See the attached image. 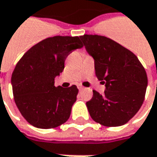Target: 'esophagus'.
Wrapping results in <instances>:
<instances>
[{
	"label": "esophagus",
	"instance_id": "1",
	"mask_svg": "<svg viewBox=\"0 0 157 157\" xmlns=\"http://www.w3.org/2000/svg\"><path fill=\"white\" fill-rule=\"evenodd\" d=\"M84 89V87H82V86H81V85H79L78 86V89L81 91V90H82V89Z\"/></svg>",
	"mask_w": 157,
	"mask_h": 157
}]
</instances>
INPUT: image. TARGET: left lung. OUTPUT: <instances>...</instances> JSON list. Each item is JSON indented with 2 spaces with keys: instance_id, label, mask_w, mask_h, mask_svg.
<instances>
[{
  "instance_id": "left-lung-1",
  "label": "left lung",
  "mask_w": 157,
  "mask_h": 157,
  "mask_svg": "<svg viewBox=\"0 0 157 157\" xmlns=\"http://www.w3.org/2000/svg\"><path fill=\"white\" fill-rule=\"evenodd\" d=\"M95 61V75L105 85L101 95L93 90L86 105L91 118L106 127L127 123L143 104L148 77L132 52L108 37L97 35L80 36Z\"/></svg>"
}]
</instances>
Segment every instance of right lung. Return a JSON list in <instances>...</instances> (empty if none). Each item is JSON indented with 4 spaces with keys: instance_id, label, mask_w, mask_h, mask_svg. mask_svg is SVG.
<instances>
[{
    "instance_id": "right-lung-1",
    "label": "right lung",
    "mask_w": 157,
    "mask_h": 157,
    "mask_svg": "<svg viewBox=\"0 0 157 157\" xmlns=\"http://www.w3.org/2000/svg\"><path fill=\"white\" fill-rule=\"evenodd\" d=\"M83 47L78 36H54L35 44L21 58L11 77L14 101L31 125L53 128L68 121L78 89L55 86V78L75 49Z\"/></svg>"
}]
</instances>
